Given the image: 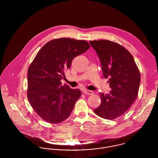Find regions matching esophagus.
I'll use <instances>...</instances> for the list:
<instances>
[{
  "label": "esophagus",
  "mask_w": 158,
  "mask_h": 158,
  "mask_svg": "<svg viewBox=\"0 0 158 158\" xmlns=\"http://www.w3.org/2000/svg\"><path fill=\"white\" fill-rule=\"evenodd\" d=\"M83 93L85 94H88V95H92L93 94V92L91 90H87V89H84L83 90Z\"/></svg>",
  "instance_id": "34e87169"
}]
</instances>
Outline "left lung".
Listing matches in <instances>:
<instances>
[{"label":"left lung","mask_w":158,"mask_h":158,"mask_svg":"<svg viewBox=\"0 0 158 158\" xmlns=\"http://www.w3.org/2000/svg\"><path fill=\"white\" fill-rule=\"evenodd\" d=\"M100 59L103 77L111 90L101 93L100 105L94 110L99 117L113 120L124 114L138 95L140 75L133 56L125 47L108 40L90 41Z\"/></svg>","instance_id":"1"}]
</instances>
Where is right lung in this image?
Listing matches in <instances>:
<instances>
[{"label":"right lung","instance_id":"obj_1","mask_svg":"<svg viewBox=\"0 0 158 158\" xmlns=\"http://www.w3.org/2000/svg\"><path fill=\"white\" fill-rule=\"evenodd\" d=\"M90 47L84 40H53L44 45L28 69L27 98L35 111L50 123H59L70 116L81 95L78 89L61 85L72 60Z\"/></svg>","mask_w":158,"mask_h":158}]
</instances>
